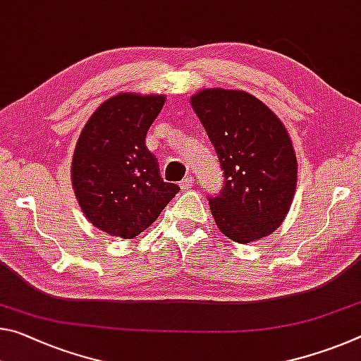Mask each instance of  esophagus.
I'll list each match as a JSON object with an SVG mask.
<instances>
[{"mask_svg":"<svg viewBox=\"0 0 361 361\" xmlns=\"http://www.w3.org/2000/svg\"><path fill=\"white\" fill-rule=\"evenodd\" d=\"M192 183H194L192 176H188V178H185L180 183V188L181 190H190V188H192Z\"/></svg>","mask_w":361,"mask_h":361,"instance_id":"34e87169","label":"esophagus"}]
</instances>
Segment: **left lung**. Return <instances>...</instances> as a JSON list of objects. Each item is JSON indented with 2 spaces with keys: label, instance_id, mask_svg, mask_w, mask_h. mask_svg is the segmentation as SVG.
<instances>
[{
  "label": "left lung",
  "instance_id": "8db88e82",
  "mask_svg": "<svg viewBox=\"0 0 361 361\" xmlns=\"http://www.w3.org/2000/svg\"><path fill=\"white\" fill-rule=\"evenodd\" d=\"M191 106L223 170L221 191L209 196L216 226L241 244L268 236L283 223L297 183L294 147L281 120L244 91L202 90Z\"/></svg>",
  "mask_w": 361,
  "mask_h": 361
}]
</instances>
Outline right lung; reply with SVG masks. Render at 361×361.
<instances>
[{
	"instance_id": "right-lung-1",
	"label": "right lung",
	"mask_w": 361,
	"mask_h": 361,
	"mask_svg": "<svg viewBox=\"0 0 361 361\" xmlns=\"http://www.w3.org/2000/svg\"><path fill=\"white\" fill-rule=\"evenodd\" d=\"M165 102L122 93L96 109L72 160V185L87 219L111 236L133 239L157 220L180 188L160 176L146 135Z\"/></svg>"
}]
</instances>
